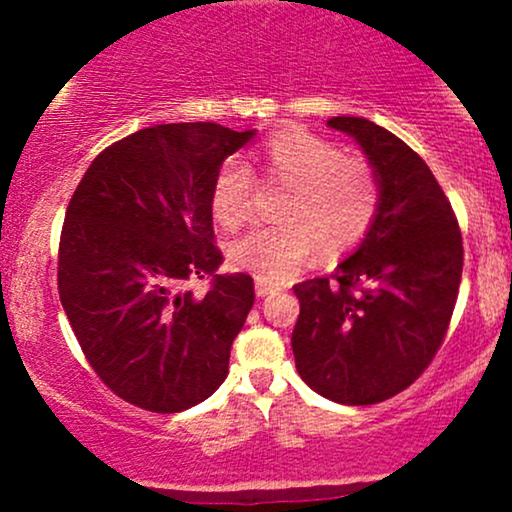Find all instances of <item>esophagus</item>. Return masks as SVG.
Here are the masks:
<instances>
[{"mask_svg":"<svg viewBox=\"0 0 512 512\" xmlns=\"http://www.w3.org/2000/svg\"><path fill=\"white\" fill-rule=\"evenodd\" d=\"M274 291H279V289H276V286H272V284H267V281H260V279L255 281V293H257V296H260V298L269 296V293H274Z\"/></svg>","mask_w":512,"mask_h":512,"instance_id":"esophagus-1","label":"esophagus"}]
</instances>
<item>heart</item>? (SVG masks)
<instances>
[{
	"label": "heart",
	"instance_id": "1",
	"mask_svg": "<svg viewBox=\"0 0 512 512\" xmlns=\"http://www.w3.org/2000/svg\"><path fill=\"white\" fill-rule=\"evenodd\" d=\"M267 180L289 187L279 207L281 223L257 226L228 245L233 269L267 284H281L320 248L325 257L356 250L373 231L383 204V185L373 163L346 156L342 146L305 129L276 132L262 146ZM255 175L231 156L211 182V214L233 231L250 221Z\"/></svg>",
	"mask_w": 512,
	"mask_h": 512
}]
</instances>
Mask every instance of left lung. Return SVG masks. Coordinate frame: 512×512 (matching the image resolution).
Listing matches in <instances>:
<instances>
[{
    "instance_id": "obj_1",
    "label": "left lung",
    "mask_w": 512,
    "mask_h": 512,
    "mask_svg": "<svg viewBox=\"0 0 512 512\" xmlns=\"http://www.w3.org/2000/svg\"><path fill=\"white\" fill-rule=\"evenodd\" d=\"M383 185L370 236L332 276L293 286L301 315L291 334L301 378L339 404L395 397L431 366L462 281V233L424 158L363 117H332Z\"/></svg>"
}]
</instances>
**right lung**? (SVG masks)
<instances>
[{
	"label": "right lung",
	"mask_w": 512,
	"mask_h": 512,
	"mask_svg": "<svg viewBox=\"0 0 512 512\" xmlns=\"http://www.w3.org/2000/svg\"><path fill=\"white\" fill-rule=\"evenodd\" d=\"M252 134L216 122L139 129L93 158L69 199L62 308L98 378L134 407L175 414L226 380L255 284L219 274L209 195ZM195 278L210 279L207 294L186 286Z\"/></svg>",
	"instance_id": "right-lung-1"
}]
</instances>
